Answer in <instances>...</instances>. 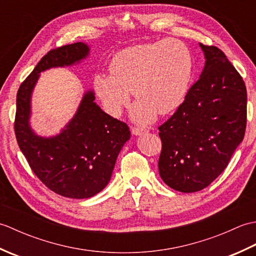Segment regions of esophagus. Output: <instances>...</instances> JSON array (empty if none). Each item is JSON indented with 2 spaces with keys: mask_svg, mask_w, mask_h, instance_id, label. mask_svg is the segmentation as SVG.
I'll return each mask as SVG.
<instances>
[{
  "mask_svg": "<svg viewBox=\"0 0 256 256\" xmlns=\"http://www.w3.org/2000/svg\"><path fill=\"white\" fill-rule=\"evenodd\" d=\"M146 132L145 128H132V134L135 135V136H138V135H142Z\"/></svg>",
  "mask_w": 256,
  "mask_h": 256,
  "instance_id": "obj_1",
  "label": "esophagus"
}]
</instances>
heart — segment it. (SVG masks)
<instances>
[{
	"label": "heart",
	"mask_w": 256,
	"mask_h": 256,
	"mask_svg": "<svg viewBox=\"0 0 256 256\" xmlns=\"http://www.w3.org/2000/svg\"><path fill=\"white\" fill-rule=\"evenodd\" d=\"M111 74H98L94 88L104 110L118 116L128 106L131 92L138 99L132 118L148 123L157 113L168 114L186 99L194 74L192 52L180 40L166 38L128 47L110 62Z\"/></svg>",
	"instance_id": "heart-1"
}]
</instances>
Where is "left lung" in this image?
Here are the masks:
<instances>
[{
    "label": "left lung",
    "mask_w": 256,
    "mask_h": 256,
    "mask_svg": "<svg viewBox=\"0 0 256 256\" xmlns=\"http://www.w3.org/2000/svg\"><path fill=\"white\" fill-rule=\"evenodd\" d=\"M204 67L174 116L158 128L160 175L167 186L196 192L226 170L243 140L246 88L219 48L199 44Z\"/></svg>",
    "instance_id": "1"
}]
</instances>
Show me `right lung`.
<instances>
[{
	"mask_svg": "<svg viewBox=\"0 0 256 256\" xmlns=\"http://www.w3.org/2000/svg\"><path fill=\"white\" fill-rule=\"evenodd\" d=\"M89 55L90 46L81 42L50 50L20 84L16 96L14 128L22 153L48 188L72 199L94 197L106 188L131 132L126 124L101 110L89 89L60 132L40 136L30 126L32 96L40 72L74 66Z\"/></svg>",
	"mask_w": 256,
	"mask_h": 256,
	"instance_id": "add662e5",
	"label": "right lung"
}]
</instances>
